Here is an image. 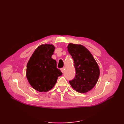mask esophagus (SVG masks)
<instances>
[{
    "mask_svg": "<svg viewBox=\"0 0 124 124\" xmlns=\"http://www.w3.org/2000/svg\"><path fill=\"white\" fill-rule=\"evenodd\" d=\"M61 71H62V73H63V72H64V68H61Z\"/></svg>",
    "mask_w": 124,
    "mask_h": 124,
    "instance_id": "obj_1",
    "label": "esophagus"
}]
</instances>
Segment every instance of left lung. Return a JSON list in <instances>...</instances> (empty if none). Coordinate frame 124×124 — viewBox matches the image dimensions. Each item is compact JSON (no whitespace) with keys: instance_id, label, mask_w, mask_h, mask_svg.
<instances>
[{"instance_id":"1","label":"left lung","mask_w":124,"mask_h":124,"mask_svg":"<svg viewBox=\"0 0 124 124\" xmlns=\"http://www.w3.org/2000/svg\"><path fill=\"white\" fill-rule=\"evenodd\" d=\"M68 51L72 56L76 77L69 81L71 87L78 93H87L94 87L99 78V66L92 54L85 46L69 43Z\"/></svg>"}]
</instances>
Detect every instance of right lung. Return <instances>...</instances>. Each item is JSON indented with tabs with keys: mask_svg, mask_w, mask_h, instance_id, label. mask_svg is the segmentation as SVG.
Listing matches in <instances>:
<instances>
[{
	"mask_svg": "<svg viewBox=\"0 0 124 124\" xmlns=\"http://www.w3.org/2000/svg\"><path fill=\"white\" fill-rule=\"evenodd\" d=\"M55 47L52 44H42L37 48L27 63L26 77L36 91L46 92L53 88L62 72L57 68L55 60L51 57Z\"/></svg>",
	"mask_w": 124,
	"mask_h": 124,
	"instance_id": "right-lung-1",
	"label": "right lung"
}]
</instances>
